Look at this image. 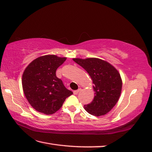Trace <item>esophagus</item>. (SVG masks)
<instances>
[{"mask_svg": "<svg viewBox=\"0 0 152 152\" xmlns=\"http://www.w3.org/2000/svg\"><path fill=\"white\" fill-rule=\"evenodd\" d=\"M81 91V89H77V90H76V91H73V93H74V94H75V95H76V94H78V93L80 92V91Z\"/></svg>", "mask_w": 152, "mask_h": 152, "instance_id": "obj_1", "label": "esophagus"}]
</instances>
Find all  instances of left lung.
I'll return each mask as SVG.
<instances>
[{
  "mask_svg": "<svg viewBox=\"0 0 152 152\" xmlns=\"http://www.w3.org/2000/svg\"><path fill=\"white\" fill-rule=\"evenodd\" d=\"M73 61L86 70L93 80L95 96L84 105L89 114L99 116L113 109L119 99L122 82L118 70L110 63L98 58H74Z\"/></svg>",
  "mask_w": 152,
  "mask_h": 152,
  "instance_id": "left-lung-1",
  "label": "left lung"
}]
</instances>
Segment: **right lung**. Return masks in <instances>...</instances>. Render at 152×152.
<instances>
[{
    "label": "right lung",
    "instance_id": "add662e5",
    "mask_svg": "<svg viewBox=\"0 0 152 152\" xmlns=\"http://www.w3.org/2000/svg\"><path fill=\"white\" fill-rule=\"evenodd\" d=\"M66 58L46 55L34 59L24 70L22 85L24 95L33 108L46 115L54 113L72 94L62 80L56 76V70Z\"/></svg>",
    "mask_w": 152,
    "mask_h": 152
}]
</instances>
